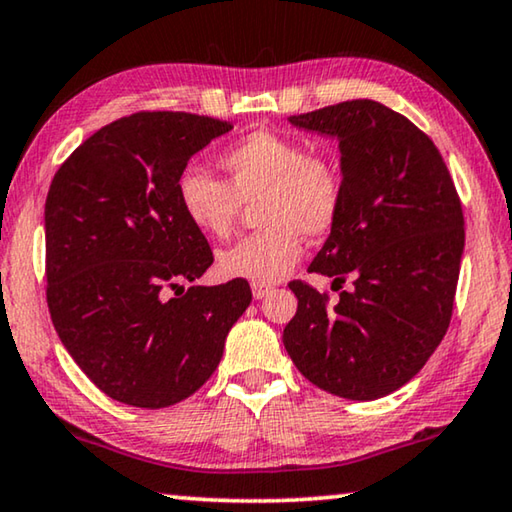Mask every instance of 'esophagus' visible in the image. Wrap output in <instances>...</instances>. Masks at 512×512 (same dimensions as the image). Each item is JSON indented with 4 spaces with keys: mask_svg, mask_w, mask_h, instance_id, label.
<instances>
[{
    "mask_svg": "<svg viewBox=\"0 0 512 512\" xmlns=\"http://www.w3.org/2000/svg\"><path fill=\"white\" fill-rule=\"evenodd\" d=\"M268 293H270V286H251V295H254V300H263V298H268Z\"/></svg>",
    "mask_w": 512,
    "mask_h": 512,
    "instance_id": "esophagus-1",
    "label": "esophagus"
}]
</instances>
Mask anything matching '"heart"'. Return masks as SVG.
Here are the masks:
<instances>
[{
    "mask_svg": "<svg viewBox=\"0 0 512 512\" xmlns=\"http://www.w3.org/2000/svg\"><path fill=\"white\" fill-rule=\"evenodd\" d=\"M228 182L189 166L177 177V201L196 228L228 238L242 203L258 205L265 231L221 251L217 270L226 279L256 286L277 284L298 265L302 235L321 240L332 233L344 210V173L335 157L309 152L298 138L254 131L221 152Z\"/></svg>",
    "mask_w": 512,
    "mask_h": 512,
    "instance_id": "b5f03b06",
    "label": "heart"
}]
</instances>
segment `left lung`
<instances>
[{
    "label": "left lung",
    "mask_w": 512,
    "mask_h": 512,
    "mask_svg": "<svg viewBox=\"0 0 512 512\" xmlns=\"http://www.w3.org/2000/svg\"><path fill=\"white\" fill-rule=\"evenodd\" d=\"M288 120L339 140L344 210L309 272L335 284L353 277V291L330 305L328 293L291 281L298 311L284 346L330 395L385 397L425 367L453 316L464 251L455 182L432 138L379 101H342Z\"/></svg>",
    "instance_id": "left-lung-1"
}]
</instances>
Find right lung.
Returning <instances> with one entry per match:
<instances>
[{"label": "right lung", "instance_id": "obj_1", "mask_svg": "<svg viewBox=\"0 0 512 512\" xmlns=\"http://www.w3.org/2000/svg\"><path fill=\"white\" fill-rule=\"evenodd\" d=\"M231 122L143 110L76 147L46 198V298L59 339L96 388L173 406L217 369L247 281L189 286L214 256L177 201L187 161Z\"/></svg>", "mask_w": 512, "mask_h": 512}]
</instances>
